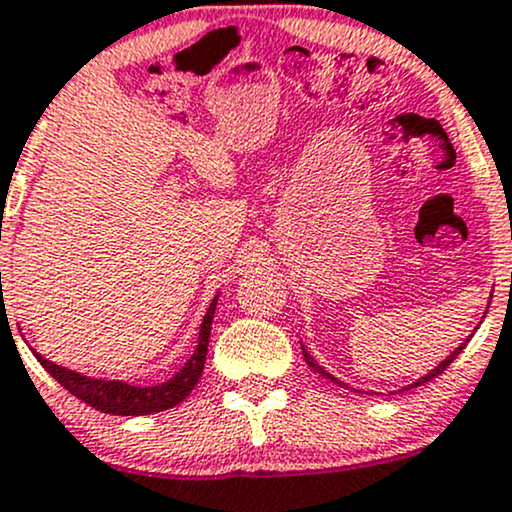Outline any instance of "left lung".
<instances>
[{
  "label": "left lung",
  "instance_id": "obj_1",
  "mask_svg": "<svg viewBox=\"0 0 512 512\" xmlns=\"http://www.w3.org/2000/svg\"><path fill=\"white\" fill-rule=\"evenodd\" d=\"M467 341H469V338H467ZM467 341H464V343H462V346H459L457 350H452V353H450V358H447V360H442V363H440L438 367H435V370H430L426 377H421V380H418V382H413L409 389H413V387H421V384H426V382H430V380H433V377H438V375H442V372H445V370H447V365H450V363H452V360H455V358H457V355H459V353H462V348H464V346H467ZM302 355H304V360H307V363H309V365H312V367H314V370H317L321 377H326V380H333V382H336V384H341V382H338V380H336V377H331V375H329V372H326V370H324V367H319L317 363H314V358H312V355H309V353H307V350H302Z\"/></svg>",
  "mask_w": 512,
  "mask_h": 512
}]
</instances>
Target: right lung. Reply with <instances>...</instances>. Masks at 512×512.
Returning <instances> with one entry per match:
<instances>
[{"instance_id": "obj_1", "label": "right lung", "mask_w": 512, "mask_h": 512, "mask_svg": "<svg viewBox=\"0 0 512 512\" xmlns=\"http://www.w3.org/2000/svg\"><path fill=\"white\" fill-rule=\"evenodd\" d=\"M215 307L217 300H212L208 314H205L203 324H200L198 348H195L193 358L183 365L181 372H176V377H171V380L164 384H157V387H130V384L125 382L91 380V377L77 375V372L67 370V367L50 363L43 355H38V363L43 365L67 392L77 396V399H82L84 404L94 406L96 411L113 413V416H145V413L166 411L171 409V406L181 404V401L191 394L195 384H198L200 375H203Z\"/></svg>"}]
</instances>
